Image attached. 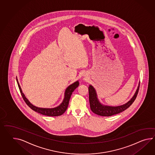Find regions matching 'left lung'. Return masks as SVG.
I'll return each mask as SVG.
<instances>
[{
	"mask_svg": "<svg viewBox=\"0 0 155 155\" xmlns=\"http://www.w3.org/2000/svg\"><path fill=\"white\" fill-rule=\"evenodd\" d=\"M140 85L138 87L137 90L131 100L122 106L117 107L105 106L102 105L97 98V94L94 88L92 86L89 87V100H90V107L93 113L102 116H111L114 114H119L130 107L137 96Z\"/></svg>",
	"mask_w": 155,
	"mask_h": 155,
	"instance_id": "obj_1",
	"label": "left lung"
}]
</instances>
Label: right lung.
Instances as JSON below:
<instances>
[{
	"label": "right lung",
	"instance_id": "1",
	"mask_svg": "<svg viewBox=\"0 0 155 155\" xmlns=\"http://www.w3.org/2000/svg\"><path fill=\"white\" fill-rule=\"evenodd\" d=\"M17 81L18 85V87H19V91H20L21 95L23 97L24 102L26 103L28 106L30 107L31 110H35V112H37L39 114L45 115V116H58L62 115V114H64L68 108L69 100H70V98L73 92L74 91L77 87H78V86L79 85V82L78 81H77L76 82L73 83L72 84L70 85L66 89L65 92V97H64V100H63V102L61 104V105H59L58 107H55L54 108H42L35 107L29 102V101L26 98L24 94L22 92L21 87L19 86V84L18 82L17 79Z\"/></svg>",
	"mask_w": 155,
	"mask_h": 155
}]
</instances>
